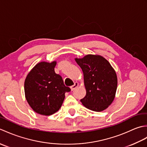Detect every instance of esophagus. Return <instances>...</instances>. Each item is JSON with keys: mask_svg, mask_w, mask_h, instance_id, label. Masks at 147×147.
<instances>
[{"mask_svg": "<svg viewBox=\"0 0 147 147\" xmlns=\"http://www.w3.org/2000/svg\"><path fill=\"white\" fill-rule=\"evenodd\" d=\"M78 86V82H75L73 86H71V89L72 91H73V90H74V89H75V88H76Z\"/></svg>", "mask_w": 147, "mask_h": 147, "instance_id": "1", "label": "esophagus"}]
</instances>
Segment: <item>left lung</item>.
Returning <instances> with one entry per match:
<instances>
[{
    "label": "left lung",
    "instance_id": "left-lung-1",
    "mask_svg": "<svg viewBox=\"0 0 147 147\" xmlns=\"http://www.w3.org/2000/svg\"><path fill=\"white\" fill-rule=\"evenodd\" d=\"M75 60L83 72L86 90L83 105L93 111L100 112L113 102L117 86L116 73L110 63L100 55H87Z\"/></svg>",
    "mask_w": 147,
    "mask_h": 147
}]
</instances>
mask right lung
<instances>
[{
  "instance_id": "add662e5",
  "label": "right lung",
  "mask_w": 147,
  "mask_h": 147,
  "mask_svg": "<svg viewBox=\"0 0 147 147\" xmlns=\"http://www.w3.org/2000/svg\"><path fill=\"white\" fill-rule=\"evenodd\" d=\"M55 61L40 62L31 70L24 82L26 100L39 114L50 115L58 111L65 93L71 91L69 87L64 85L62 77L55 73Z\"/></svg>"
}]
</instances>
